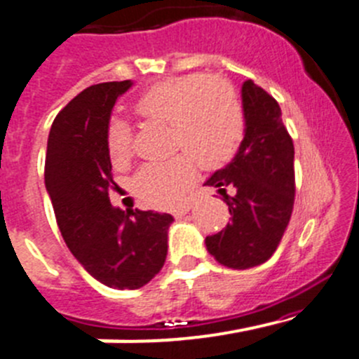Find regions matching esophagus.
Here are the masks:
<instances>
[{"instance_id":"1","label":"esophagus","mask_w":359,"mask_h":359,"mask_svg":"<svg viewBox=\"0 0 359 359\" xmlns=\"http://www.w3.org/2000/svg\"><path fill=\"white\" fill-rule=\"evenodd\" d=\"M191 209H193V203H187V205H182V207H179V209L173 210V216H175L177 219H180V217L186 216Z\"/></svg>"}]
</instances>
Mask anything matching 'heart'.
Wrapping results in <instances>:
<instances>
[{
  "label": "heart",
  "instance_id": "1",
  "mask_svg": "<svg viewBox=\"0 0 359 359\" xmlns=\"http://www.w3.org/2000/svg\"><path fill=\"white\" fill-rule=\"evenodd\" d=\"M134 109L140 116L170 126L177 154L164 163L145 164L133 180L136 195L152 207H173L195 180V163L203 170L221 168L233 159L244 138V109L236 90L207 74H186L147 90ZM113 164L130 157L129 123L113 118L106 129Z\"/></svg>",
  "mask_w": 359,
  "mask_h": 359
}]
</instances>
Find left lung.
I'll use <instances>...</instances> for the list:
<instances>
[{
    "label": "left lung",
    "mask_w": 359,
    "mask_h": 359,
    "mask_svg": "<svg viewBox=\"0 0 359 359\" xmlns=\"http://www.w3.org/2000/svg\"><path fill=\"white\" fill-rule=\"evenodd\" d=\"M241 97L243 143L225 168L205 180L232 216L225 230L205 237V246L230 269H250L271 259L289 225L296 191L294 145L280 106L251 79L243 83Z\"/></svg>",
    "instance_id": "1"
}]
</instances>
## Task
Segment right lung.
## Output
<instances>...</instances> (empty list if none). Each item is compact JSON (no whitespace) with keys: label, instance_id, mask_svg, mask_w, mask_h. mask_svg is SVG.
Segmentation results:
<instances>
[{"label":"right lung","instance_id":"obj_1","mask_svg":"<svg viewBox=\"0 0 359 359\" xmlns=\"http://www.w3.org/2000/svg\"><path fill=\"white\" fill-rule=\"evenodd\" d=\"M133 81L83 90L56 115L48 138L46 189L63 241L90 276L111 289H140L168 253L170 214L122 210L109 202L116 186L106 129L116 99Z\"/></svg>","mask_w":359,"mask_h":359}]
</instances>
